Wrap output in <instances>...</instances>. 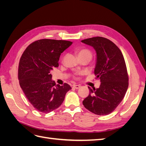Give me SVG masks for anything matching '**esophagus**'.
<instances>
[{"label": "esophagus", "instance_id": "1", "mask_svg": "<svg viewBox=\"0 0 146 146\" xmlns=\"http://www.w3.org/2000/svg\"><path fill=\"white\" fill-rule=\"evenodd\" d=\"M73 87H74V88H76V89H78V88H80V85H74L73 86Z\"/></svg>", "mask_w": 146, "mask_h": 146}]
</instances>
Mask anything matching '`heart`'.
<instances>
[{
	"label": "heart",
	"instance_id": "b5f03b06",
	"mask_svg": "<svg viewBox=\"0 0 146 146\" xmlns=\"http://www.w3.org/2000/svg\"><path fill=\"white\" fill-rule=\"evenodd\" d=\"M77 54L78 57L85 56V57H88V58H90V59H91L92 56L91 51L87 48H80V49H79L77 51ZM79 74H80L77 73L76 75H79Z\"/></svg>",
	"mask_w": 146,
	"mask_h": 146
}]
</instances>
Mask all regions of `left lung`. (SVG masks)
Here are the masks:
<instances>
[{
    "label": "left lung",
    "instance_id": "8db88e82",
    "mask_svg": "<svg viewBox=\"0 0 146 146\" xmlns=\"http://www.w3.org/2000/svg\"><path fill=\"white\" fill-rule=\"evenodd\" d=\"M82 42L93 47L96 52L94 74L101 82L99 88L88 86L90 94L83 104L92 113L107 115L121 102L129 86L124 58L118 47L108 39L97 36Z\"/></svg>",
    "mask_w": 146,
    "mask_h": 146
}]
</instances>
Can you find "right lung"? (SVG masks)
Returning a JSON list of instances; mask_svg holds the SVG:
<instances>
[{"label": "right lung", "mask_w": 146, "mask_h": 146, "mask_svg": "<svg viewBox=\"0 0 146 146\" xmlns=\"http://www.w3.org/2000/svg\"><path fill=\"white\" fill-rule=\"evenodd\" d=\"M72 42L42 39L26 48L19 61L18 78L26 98L38 111L48 113L62 104L71 87L52 80L51 72L58 66L61 53Z\"/></svg>", "instance_id": "1"}]
</instances>
